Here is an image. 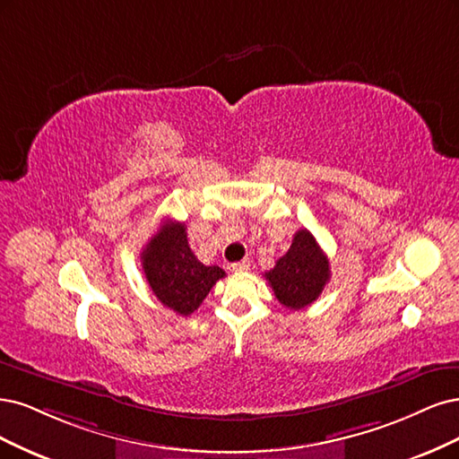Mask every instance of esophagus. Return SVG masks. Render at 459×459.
Returning a JSON list of instances; mask_svg holds the SVG:
<instances>
[{"label": "esophagus", "mask_w": 459, "mask_h": 459, "mask_svg": "<svg viewBox=\"0 0 459 459\" xmlns=\"http://www.w3.org/2000/svg\"><path fill=\"white\" fill-rule=\"evenodd\" d=\"M230 269H232L234 273H244V271L249 269V261L244 259V261H238V263H232Z\"/></svg>", "instance_id": "obj_1"}]
</instances>
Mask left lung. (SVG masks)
<instances>
[{"instance_id": "8db88e82", "label": "left lung", "mask_w": 459, "mask_h": 459, "mask_svg": "<svg viewBox=\"0 0 459 459\" xmlns=\"http://www.w3.org/2000/svg\"><path fill=\"white\" fill-rule=\"evenodd\" d=\"M276 299L291 310L315 303L330 280V261L307 229L293 234L290 249L264 273Z\"/></svg>"}]
</instances>
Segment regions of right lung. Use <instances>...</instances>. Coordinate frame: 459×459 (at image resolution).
Returning <instances> with one entry per match:
<instances>
[{"mask_svg": "<svg viewBox=\"0 0 459 459\" xmlns=\"http://www.w3.org/2000/svg\"><path fill=\"white\" fill-rule=\"evenodd\" d=\"M141 263L158 301L181 316L195 313L217 280L225 278L221 267H208L196 259L185 223L173 221H166L143 247Z\"/></svg>", "mask_w": 459, "mask_h": 459, "instance_id": "obj_1", "label": "right lung"}]
</instances>
